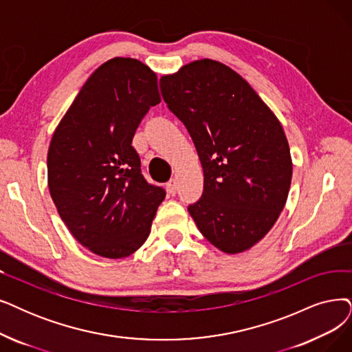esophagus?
<instances>
[{
    "mask_svg": "<svg viewBox=\"0 0 352 352\" xmlns=\"http://www.w3.org/2000/svg\"><path fill=\"white\" fill-rule=\"evenodd\" d=\"M166 189H167L168 195H176V190H177V184H176V180H175V179L168 180L167 184H166Z\"/></svg>",
    "mask_w": 352,
    "mask_h": 352,
    "instance_id": "esophagus-1",
    "label": "esophagus"
}]
</instances>
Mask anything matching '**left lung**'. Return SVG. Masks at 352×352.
Segmentation results:
<instances>
[{
	"label": "left lung",
	"instance_id": "obj_1",
	"mask_svg": "<svg viewBox=\"0 0 352 352\" xmlns=\"http://www.w3.org/2000/svg\"><path fill=\"white\" fill-rule=\"evenodd\" d=\"M163 100L185 124L204 170L202 198L188 208L225 254L254 247L286 205L293 163L285 130L250 83L212 59L160 78Z\"/></svg>",
	"mask_w": 352,
	"mask_h": 352
}]
</instances>
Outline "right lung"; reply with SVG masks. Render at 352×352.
I'll use <instances>...</instances> for the list:
<instances>
[{
	"label": "right lung",
	"instance_id": "obj_1",
	"mask_svg": "<svg viewBox=\"0 0 352 352\" xmlns=\"http://www.w3.org/2000/svg\"><path fill=\"white\" fill-rule=\"evenodd\" d=\"M160 101L147 65L112 58L95 69L52 135L50 196L70 234L96 256H131L166 198L143 177L131 146L140 121Z\"/></svg>",
	"mask_w": 352,
	"mask_h": 352
}]
</instances>
